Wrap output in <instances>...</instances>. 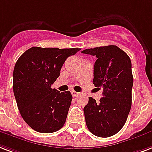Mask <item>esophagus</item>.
<instances>
[{"label": "esophagus", "mask_w": 152, "mask_h": 152, "mask_svg": "<svg viewBox=\"0 0 152 152\" xmlns=\"http://www.w3.org/2000/svg\"><path fill=\"white\" fill-rule=\"evenodd\" d=\"M71 93H72V96H76L79 94L78 92H77V91H72Z\"/></svg>", "instance_id": "34e87169"}]
</instances>
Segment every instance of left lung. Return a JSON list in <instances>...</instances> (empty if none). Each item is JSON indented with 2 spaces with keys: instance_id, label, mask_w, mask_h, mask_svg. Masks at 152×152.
Instances as JSON below:
<instances>
[{
  "instance_id": "obj_1",
  "label": "left lung",
  "mask_w": 152,
  "mask_h": 152,
  "mask_svg": "<svg viewBox=\"0 0 152 152\" xmlns=\"http://www.w3.org/2000/svg\"><path fill=\"white\" fill-rule=\"evenodd\" d=\"M81 53L96 56L93 84L103 91L99 102L89 97L84 107L87 127L98 137H110L124 127L132 107L130 57L116 45L88 48Z\"/></svg>"
}]
</instances>
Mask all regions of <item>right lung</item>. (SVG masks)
Returning a JSON list of instances; mask_svg holds the SVG:
<instances>
[{"label":"right lung","instance_id":"1","mask_svg":"<svg viewBox=\"0 0 152 152\" xmlns=\"http://www.w3.org/2000/svg\"><path fill=\"white\" fill-rule=\"evenodd\" d=\"M80 48L32 47L23 53L13 70V93L26 124L36 132L52 133L63 127L71 105L69 91L51 88L70 56Z\"/></svg>","mask_w":152,"mask_h":152}]
</instances>
